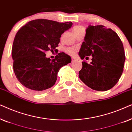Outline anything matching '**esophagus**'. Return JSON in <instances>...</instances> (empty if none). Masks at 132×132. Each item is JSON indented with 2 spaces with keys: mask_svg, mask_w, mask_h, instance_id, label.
<instances>
[{
  "mask_svg": "<svg viewBox=\"0 0 132 132\" xmlns=\"http://www.w3.org/2000/svg\"><path fill=\"white\" fill-rule=\"evenodd\" d=\"M76 61V58L75 57H72V62H74V61Z\"/></svg>",
  "mask_w": 132,
  "mask_h": 132,
  "instance_id": "34e87169",
  "label": "esophagus"
}]
</instances>
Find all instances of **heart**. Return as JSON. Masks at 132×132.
<instances>
[{"label":"heart","instance_id":"1","mask_svg":"<svg viewBox=\"0 0 132 132\" xmlns=\"http://www.w3.org/2000/svg\"><path fill=\"white\" fill-rule=\"evenodd\" d=\"M83 29V28L82 26H76L73 29V31H74V33L78 31V30L82 29ZM66 52H67L68 53H69L70 55H73V54H75V50L73 48H68L66 49Z\"/></svg>","mask_w":132,"mask_h":132}]
</instances>
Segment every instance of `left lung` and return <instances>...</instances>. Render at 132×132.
Instances as JSON below:
<instances>
[{
    "mask_svg": "<svg viewBox=\"0 0 132 132\" xmlns=\"http://www.w3.org/2000/svg\"><path fill=\"white\" fill-rule=\"evenodd\" d=\"M79 55L82 59L91 56L92 62H82L80 80L91 89L104 91L118 82L126 56L122 41L116 32L103 25H89L86 30Z\"/></svg>",
    "mask_w": 132,
    "mask_h": 132,
    "instance_id": "obj_1",
    "label": "left lung"
}]
</instances>
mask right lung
<instances>
[{
	"label": "right lung",
	"mask_w": 132,
	"mask_h": 132,
	"mask_svg": "<svg viewBox=\"0 0 132 132\" xmlns=\"http://www.w3.org/2000/svg\"><path fill=\"white\" fill-rule=\"evenodd\" d=\"M72 24L71 21L37 19L29 21L16 34L12 49L14 71L18 80L32 93L53 86L60 68L71 62L64 52L52 60L46 57L45 52L55 51L61 35Z\"/></svg>",
	"instance_id": "obj_1"
}]
</instances>
